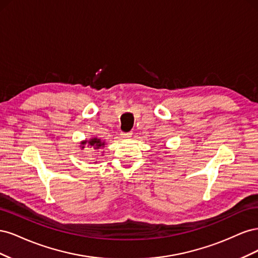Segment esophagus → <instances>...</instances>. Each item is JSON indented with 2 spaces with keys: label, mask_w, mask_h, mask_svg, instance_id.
<instances>
[{
  "label": "esophagus",
  "mask_w": 258,
  "mask_h": 258,
  "mask_svg": "<svg viewBox=\"0 0 258 258\" xmlns=\"http://www.w3.org/2000/svg\"><path fill=\"white\" fill-rule=\"evenodd\" d=\"M131 136H132L131 132H121L120 134V137L122 139H129V138H131Z\"/></svg>",
  "instance_id": "obj_1"
}]
</instances>
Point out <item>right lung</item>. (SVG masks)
Returning a JSON list of instances; mask_svg holds the SVG:
<instances>
[{"instance_id": "right-lung-1", "label": "right lung", "mask_w": 258, "mask_h": 258, "mask_svg": "<svg viewBox=\"0 0 258 258\" xmlns=\"http://www.w3.org/2000/svg\"><path fill=\"white\" fill-rule=\"evenodd\" d=\"M105 143L103 141H101V139L98 138H91L90 140H85V141L81 142V148L84 150L86 147H93L95 150H100L101 147H103Z\"/></svg>"}]
</instances>
